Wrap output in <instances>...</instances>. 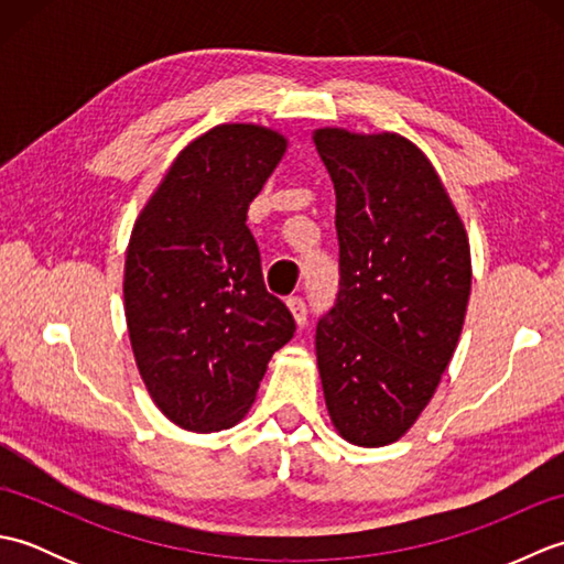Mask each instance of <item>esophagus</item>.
Returning <instances> with one entry per match:
<instances>
[{"mask_svg": "<svg viewBox=\"0 0 564 564\" xmlns=\"http://www.w3.org/2000/svg\"><path fill=\"white\" fill-rule=\"evenodd\" d=\"M289 310H291V315H293V319H295V325L297 327H305L307 325V305H305V301L303 297H289Z\"/></svg>", "mask_w": 564, "mask_h": 564, "instance_id": "obj_1", "label": "esophagus"}]
</instances>
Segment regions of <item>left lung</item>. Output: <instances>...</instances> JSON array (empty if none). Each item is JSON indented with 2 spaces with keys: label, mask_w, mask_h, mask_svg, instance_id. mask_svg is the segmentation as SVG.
<instances>
[{
  "label": "left lung",
  "mask_w": 564,
  "mask_h": 564,
  "mask_svg": "<svg viewBox=\"0 0 564 564\" xmlns=\"http://www.w3.org/2000/svg\"><path fill=\"white\" fill-rule=\"evenodd\" d=\"M337 194L339 293L317 322L327 412L354 446L402 438L458 346L473 263L465 225L412 140L317 128Z\"/></svg>",
  "instance_id": "8db88e82"
}]
</instances>
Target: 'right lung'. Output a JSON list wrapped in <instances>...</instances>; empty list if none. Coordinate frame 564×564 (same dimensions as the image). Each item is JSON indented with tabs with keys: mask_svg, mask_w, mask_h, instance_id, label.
Returning a JSON list of instances; mask_svg holds the SVG:
<instances>
[{
	"mask_svg": "<svg viewBox=\"0 0 564 564\" xmlns=\"http://www.w3.org/2000/svg\"><path fill=\"white\" fill-rule=\"evenodd\" d=\"M289 140L223 123L176 154L130 232L123 305L152 402L196 434L242 422L295 322L261 275L247 208Z\"/></svg>",
	"mask_w": 564,
	"mask_h": 564,
	"instance_id": "1",
	"label": "right lung"
}]
</instances>
